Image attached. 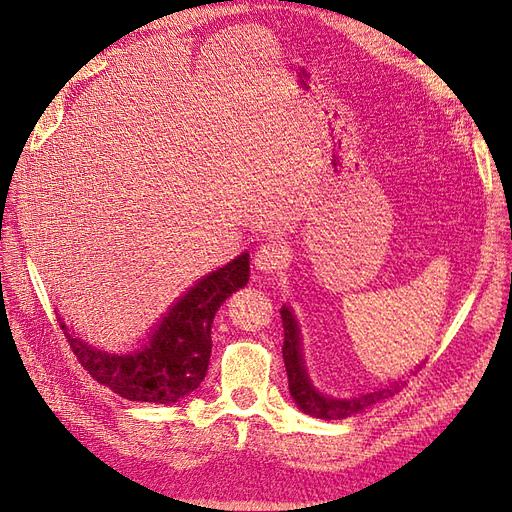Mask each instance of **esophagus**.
<instances>
[{"label": "esophagus", "mask_w": 512, "mask_h": 512, "mask_svg": "<svg viewBox=\"0 0 512 512\" xmlns=\"http://www.w3.org/2000/svg\"><path fill=\"white\" fill-rule=\"evenodd\" d=\"M288 260V250L282 241H265L254 254V267L262 273L280 271Z\"/></svg>", "instance_id": "34e87169"}]
</instances>
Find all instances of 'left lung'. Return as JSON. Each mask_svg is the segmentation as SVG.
Returning a JSON list of instances; mask_svg holds the SVG:
<instances>
[{
  "instance_id": "left-lung-1",
  "label": "left lung",
  "mask_w": 512,
  "mask_h": 512,
  "mask_svg": "<svg viewBox=\"0 0 512 512\" xmlns=\"http://www.w3.org/2000/svg\"><path fill=\"white\" fill-rule=\"evenodd\" d=\"M282 324H284V348L282 356L286 363V374H288V389L294 399V404L299 406L309 416L322 418V421H339V418H348L356 412H363L365 408L378 404L382 399H389L395 393H399L401 384L404 382H391L382 386V389H374L369 393H361L354 397H329L320 391L309 380V374L305 369L303 352H301V329L299 322L294 318L292 309L288 305L282 307Z\"/></svg>"
}]
</instances>
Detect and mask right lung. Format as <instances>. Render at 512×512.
Returning <instances> with one entry per match:
<instances>
[{
	"label": "right lung",
	"mask_w": 512,
	"mask_h": 512,
	"mask_svg": "<svg viewBox=\"0 0 512 512\" xmlns=\"http://www.w3.org/2000/svg\"><path fill=\"white\" fill-rule=\"evenodd\" d=\"M250 280V254L243 252L198 280L168 309L149 342L126 354L104 352L64 331L87 374L130 401L177 404L205 380L211 356V324L220 305Z\"/></svg>",
	"instance_id": "obj_1"
}]
</instances>
